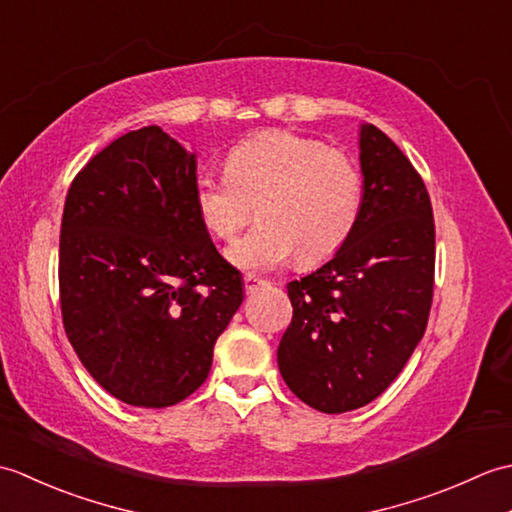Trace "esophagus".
<instances>
[{
    "label": "esophagus",
    "mask_w": 512,
    "mask_h": 512,
    "mask_svg": "<svg viewBox=\"0 0 512 512\" xmlns=\"http://www.w3.org/2000/svg\"><path fill=\"white\" fill-rule=\"evenodd\" d=\"M244 286H246V292H248V295H253V292H257L259 288L266 286V281H264V279H259V277H255V275H246V277H244Z\"/></svg>",
    "instance_id": "34e87169"
}]
</instances>
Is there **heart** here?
Returning <instances> with one entry per match:
<instances>
[{
	"label": "heart",
	"mask_w": 512,
	"mask_h": 512,
	"mask_svg": "<svg viewBox=\"0 0 512 512\" xmlns=\"http://www.w3.org/2000/svg\"><path fill=\"white\" fill-rule=\"evenodd\" d=\"M224 176L195 182V211L217 239L231 242L228 262L248 273H270L297 255L310 266L332 257L358 224L363 176L341 149L317 138L273 129L228 151Z\"/></svg>",
	"instance_id": "1"
}]
</instances>
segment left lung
<instances>
[{
  "mask_svg": "<svg viewBox=\"0 0 512 512\" xmlns=\"http://www.w3.org/2000/svg\"><path fill=\"white\" fill-rule=\"evenodd\" d=\"M363 209L328 264L290 281L292 321L277 363L292 394L323 413L367 405L394 383L427 328L436 226L427 187L378 127L358 134Z\"/></svg>",
  "mask_w": 512,
  "mask_h": 512,
  "instance_id": "1",
  "label": "left lung"
}]
</instances>
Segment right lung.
Returning <instances> with one entry per match:
<instances>
[{
  "mask_svg": "<svg viewBox=\"0 0 512 512\" xmlns=\"http://www.w3.org/2000/svg\"><path fill=\"white\" fill-rule=\"evenodd\" d=\"M198 160L149 125L99 151L72 180L59 239L65 334L105 391L162 409L211 372L244 281L195 211Z\"/></svg>",
  "mask_w": 512,
  "mask_h": 512,
  "instance_id": "obj_1",
  "label": "right lung"
}]
</instances>
